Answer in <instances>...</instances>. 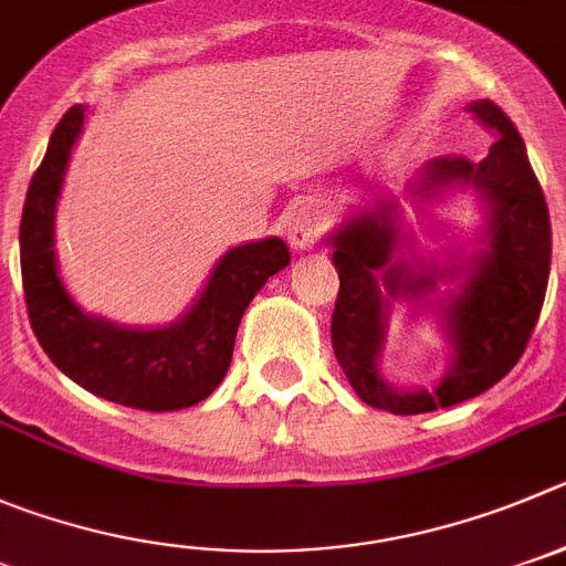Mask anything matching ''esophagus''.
<instances>
[{"label": "esophagus", "instance_id": "1", "mask_svg": "<svg viewBox=\"0 0 566 566\" xmlns=\"http://www.w3.org/2000/svg\"><path fill=\"white\" fill-rule=\"evenodd\" d=\"M321 211L313 203L295 206L287 214V226H284V234H287L293 251H310V248L318 242L321 237Z\"/></svg>", "mask_w": 566, "mask_h": 566}]
</instances>
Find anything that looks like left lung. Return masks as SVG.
I'll return each instance as SVG.
<instances>
[{
    "label": "left lung",
    "mask_w": 566,
    "mask_h": 566,
    "mask_svg": "<svg viewBox=\"0 0 566 566\" xmlns=\"http://www.w3.org/2000/svg\"><path fill=\"white\" fill-rule=\"evenodd\" d=\"M469 111L497 134L489 156L483 161L438 156L424 164L410 187L419 200L441 198L443 189L472 187L485 203V248L474 256L461 293L443 310L455 357L436 388L396 390L379 377L390 301L421 298L443 276L432 265L410 268L405 259H394L402 242L394 200L348 218L329 237L340 276L332 313L335 357L363 402L399 416L452 408L497 385L520 363L545 304L551 214L525 142L497 103L478 99Z\"/></svg>",
    "instance_id": "1"
}]
</instances>
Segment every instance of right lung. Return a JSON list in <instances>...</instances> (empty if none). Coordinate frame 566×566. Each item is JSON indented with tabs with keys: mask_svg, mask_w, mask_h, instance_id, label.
I'll use <instances>...</instances> for the list:
<instances>
[{
	"mask_svg": "<svg viewBox=\"0 0 566 566\" xmlns=\"http://www.w3.org/2000/svg\"><path fill=\"white\" fill-rule=\"evenodd\" d=\"M83 119V105L63 114L21 211V282L30 324L46 357L108 402L150 413L192 408L223 382L242 313L262 284L290 265V251L279 237L231 248L192 310L161 329H128L86 315L63 287L55 259V206Z\"/></svg>",
	"mask_w": 566,
	"mask_h": 566,
	"instance_id": "1",
	"label": "right lung"
}]
</instances>
